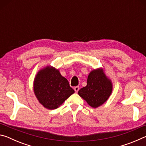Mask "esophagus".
Wrapping results in <instances>:
<instances>
[{"label": "esophagus", "instance_id": "34e87169", "mask_svg": "<svg viewBox=\"0 0 146 146\" xmlns=\"http://www.w3.org/2000/svg\"><path fill=\"white\" fill-rule=\"evenodd\" d=\"M74 90H75V93H78V91L79 90V87H78V86H76V87L74 88Z\"/></svg>", "mask_w": 146, "mask_h": 146}]
</instances>
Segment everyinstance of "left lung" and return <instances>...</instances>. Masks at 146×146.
I'll return each instance as SVG.
<instances>
[{"instance_id":"1","label":"left lung","mask_w":146,"mask_h":146,"mask_svg":"<svg viewBox=\"0 0 146 146\" xmlns=\"http://www.w3.org/2000/svg\"><path fill=\"white\" fill-rule=\"evenodd\" d=\"M113 91V83L106 76L104 70L98 68L89 73L87 85L78 94L91 107L97 108L108 100Z\"/></svg>"}]
</instances>
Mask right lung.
Listing matches in <instances>:
<instances>
[{
	"mask_svg": "<svg viewBox=\"0 0 146 146\" xmlns=\"http://www.w3.org/2000/svg\"><path fill=\"white\" fill-rule=\"evenodd\" d=\"M33 91L39 103L48 110H55L75 93L58 69L50 65L41 68L35 76Z\"/></svg>",
	"mask_w": 146,
	"mask_h": 146,
	"instance_id": "right-lung-1",
	"label": "right lung"
}]
</instances>
